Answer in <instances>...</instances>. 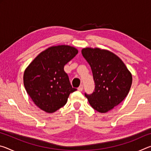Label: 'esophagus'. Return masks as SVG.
<instances>
[{
	"label": "esophagus",
	"instance_id": "1",
	"mask_svg": "<svg viewBox=\"0 0 151 151\" xmlns=\"http://www.w3.org/2000/svg\"><path fill=\"white\" fill-rule=\"evenodd\" d=\"M78 90L79 91H82L83 90V85H80V86H79V87L78 88Z\"/></svg>",
	"mask_w": 151,
	"mask_h": 151
}]
</instances>
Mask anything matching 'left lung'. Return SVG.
<instances>
[{
  "instance_id": "1",
  "label": "left lung",
  "mask_w": 151,
  "mask_h": 151,
  "mask_svg": "<svg viewBox=\"0 0 151 151\" xmlns=\"http://www.w3.org/2000/svg\"><path fill=\"white\" fill-rule=\"evenodd\" d=\"M81 52L91 66L95 84L93 93L85 96L94 110L105 113L129 94L132 75L121 58L108 50L87 47Z\"/></svg>"
}]
</instances>
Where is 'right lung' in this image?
<instances>
[{"mask_svg": "<svg viewBox=\"0 0 151 151\" xmlns=\"http://www.w3.org/2000/svg\"><path fill=\"white\" fill-rule=\"evenodd\" d=\"M78 50L69 45L52 46L33 60L25 69L24 88L39 108L52 113L65 105L71 86L64 66L77 55Z\"/></svg>", "mask_w": 151, "mask_h": 151, "instance_id": "obj_1", "label": "right lung"}]
</instances>
